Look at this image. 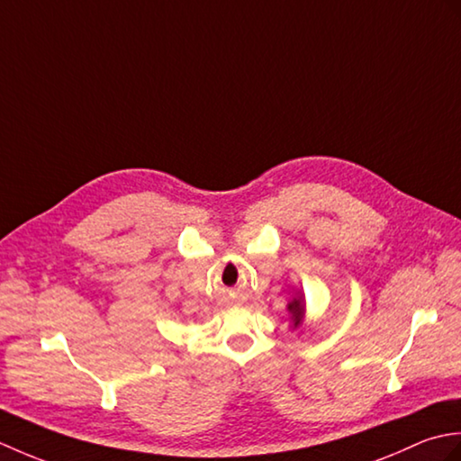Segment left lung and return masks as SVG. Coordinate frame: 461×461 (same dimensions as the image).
<instances>
[{
  "instance_id": "1",
  "label": "left lung",
  "mask_w": 461,
  "mask_h": 461,
  "mask_svg": "<svg viewBox=\"0 0 461 461\" xmlns=\"http://www.w3.org/2000/svg\"><path fill=\"white\" fill-rule=\"evenodd\" d=\"M287 311L291 312V321H293V329H297L301 325L303 317H305V299L303 297H297L293 299L289 305H287Z\"/></svg>"
}]
</instances>
